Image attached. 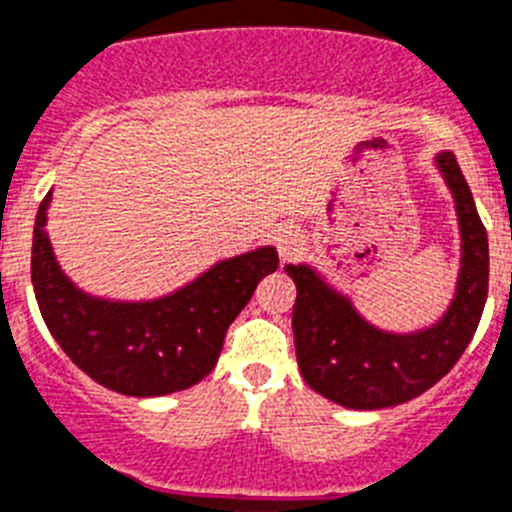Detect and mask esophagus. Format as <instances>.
I'll return each mask as SVG.
<instances>
[{
	"label": "esophagus",
	"mask_w": 512,
	"mask_h": 512,
	"mask_svg": "<svg viewBox=\"0 0 512 512\" xmlns=\"http://www.w3.org/2000/svg\"><path fill=\"white\" fill-rule=\"evenodd\" d=\"M275 245H278V252L283 260H290L293 255H298V247H301V234L293 227L280 229L278 237H275Z\"/></svg>",
	"instance_id": "obj_1"
}]
</instances>
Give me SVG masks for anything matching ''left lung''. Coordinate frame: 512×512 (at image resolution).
<instances>
[{
  "mask_svg": "<svg viewBox=\"0 0 512 512\" xmlns=\"http://www.w3.org/2000/svg\"><path fill=\"white\" fill-rule=\"evenodd\" d=\"M436 165L454 196L462 234L457 293L436 324L411 334L382 331L313 267L285 265L298 288L293 336L303 380L344 408L377 411L418 398L457 365L480 324L490 278L487 232L454 153H439Z\"/></svg>",
  "mask_w": 512,
  "mask_h": 512,
  "instance_id": "1",
  "label": "left lung"
}]
</instances>
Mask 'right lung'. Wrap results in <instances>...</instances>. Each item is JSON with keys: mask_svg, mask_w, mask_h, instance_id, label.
I'll list each match as a JSON object with an SVG mask.
<instances>
[{"mask_svg": "<svg viewBox=\"0 0 512 512\" xmlns=\"http://www.w3.org/2000/svg\"><path fill=\"white\" fill-rule=\"evenodd\" d=\"M50 193L32 232V288L50 334L76 367L104 388L135 398L186 390L222 354L224 334L257 283L278 270L275 247L216 262L211 270L155 301L94 298L63 275L45 234Z\"/></svg>", "mask_w": 512, "mask_h": 512, "instance_id": "add662e5", "label": "right lung"}]
</instances>
